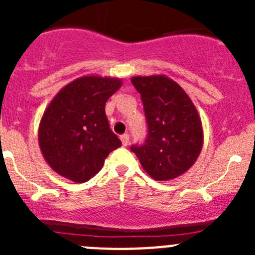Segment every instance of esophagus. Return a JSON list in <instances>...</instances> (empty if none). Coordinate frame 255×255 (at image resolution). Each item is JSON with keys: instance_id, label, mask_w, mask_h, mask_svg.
Masks as SVG:
<instances>
[{"instance_id": "1", "label": "esophagus", "mask_w": 255, "mask_h": 255, "mask_svg": "<svg viewBox=\"0 0 255 255\" xmlns=\"http://www.w3.org/2000/svg\"><path fill=\"white\" fill-rule=\"evenodd\" d=\"M120 139H121V143H123L124 147H126V145L129 144V135L128 134H123L120 136Z\"/></svg>"}]
</instances>
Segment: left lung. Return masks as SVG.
I'll return each mask as SVG.
<instances>
[{
    "label": "left lung",
    "mask_w": 255,
    "mask_h": 255,
    "mask_svg": "<svg viewBox=\"0 0 255 255\" xmlns=\"http://www.w3.org/2000/svg\"><path fill=\"white\" fill-rule=\"evenodd\" d=\"M148 123V138L132 145L141 167L152 179L168 181L181 176L197 162L203 148L202 120L186 92L163 74L132 76Z\"/></svg>",
    "instance_id": "8db88e82"
}]
</instances>
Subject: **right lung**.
Wrapping results in <instances>:
<instances>
[{"mask_svg":"<svg viewBox=\"0 0 255 255\" xmlns=\"http://www.w3.org/2000/svg\"><path fill=\"white\" fill-rule=\"evenodd\" d=\"M123 85L119 78L84 75L65 85L44 110L38 143L44 161L60 176L88 181L103 167L120 139L106 117L107 100Z\"/></svg>","mask_w":255,"mask_h":255,"instance_id":"obj_1","label":"right lung"}]
</instances>
